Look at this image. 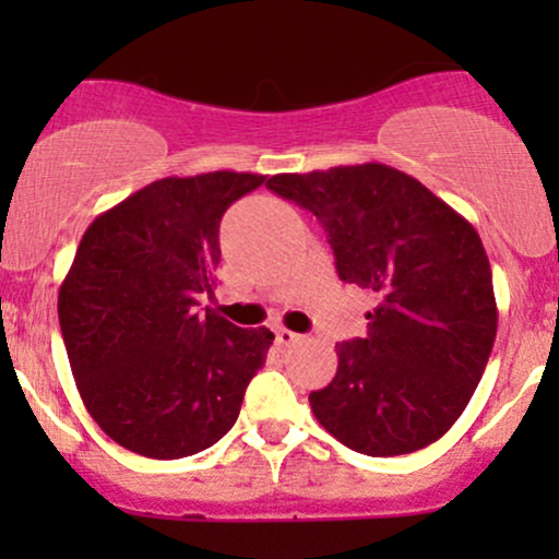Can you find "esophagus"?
Segmentation results:
<instances>
[{"instance_id":"34e87169","label":"esophagus","mask_w":559,"mask_h":559,"mask_svg":"<svg viewBox=\"0 0 559 559\" xmlns=\"http://www.w3.org/2000/svg\"><path fill=\"white\" fill-rule=\"evenodd\" d=\"M275 342H278V346H292V344L301 342V336H299V333L288 331V329H278V331H275Z\"/></svg>"}]
</instances>
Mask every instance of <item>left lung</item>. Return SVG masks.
<instances>
[{
  "instance_id": "obj_1",
  "label": "left lung",
  "mask_w": 559,
  "mask_h": 559,
  "mask_svg": "<svg viewBox=\"0 0 559 559\" xmlns=\"http://www.w3.org/2000/svg\"><path fill=\"white\" fill-rule=\"evenodd\" d=\"M267 189L310 210L338 278L378 297L365 338L336 344V376L310 394L318 423L370 457L433 444L463 415L497 338L478 230L381 163L281 173Z\"/></svg>"
}]
</instances>
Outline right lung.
Wrapping results in <instances>:
<instances>
[{
  "label": "right lung",
  "mask_w": 559,
  "mask_h": 559,
  "mask_svg": "<svg viewBox=\"0 0 559 559\" xmlns=\"http://www.w3.org/2000/svg\"><path fill=\"white\" fill-rule=\"evenodd\" d=\"M258 173L159 178L94 217L57 312L88 415L112 441L178 460L230 431L273 333L215 310L223 213L265 183Z\"/></svg>",
  "instance_id": "obj_1"
}]
</instances>
